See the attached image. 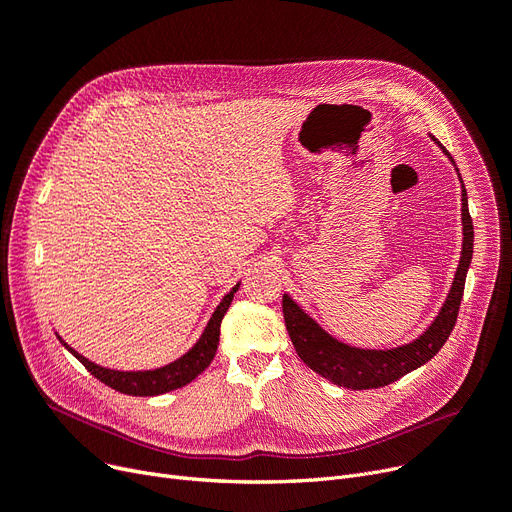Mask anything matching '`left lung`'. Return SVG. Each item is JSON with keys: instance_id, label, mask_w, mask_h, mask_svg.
I'll list each match as a JSON object with an SVG mask.
<instances>
[{"instance_id": "1", "label": "left lung", "mask_w": 512, "mask_h": 512, "mask_svg": "<svg viewBox=\"0 0 512 512\" xmlns=\"http://www.w3.org/2000/svg\"><path fill=\"white\" fill-rule=\"evenodd\" d=\"M442 152L450 158L454 164V158L444 145L437 141L433 135H429ZM456 168V164H454ZM458 173V168H456ZM458 181L460 173H458ZM462 187V252L458 269L450 287V294L446 302L442 304L440 312L433 319V323L408 344L387 348V350H369V348H356L350 344L339 342L337 337L329 335L312 316L298 304L291 300L287 294H283V316L285 327L291 337L298 356L304 360L306 367H310L314 373L329 379L331 383L348 389H373L383 387L398 381L406 373L423 367L437 352L442 350L446 339L450 337L456 316L462 300V291H465V279L473 258V221L469 214V198L465 183Z\"/></svg>"}]
</instances>
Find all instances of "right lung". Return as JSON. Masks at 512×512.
Segmentation results:
<instances>
[{
	"instance_id": "obj_1",
	"label": "right lung",
	"mask_w": 512,
	"mask_h": 512,
	"mask_svg": "<svg viewBox=\"0 0 512 512\" xmlns=\"http://www.w3.org/2000/svg\"><path fill=\"white\" fill-rule=\"evenodd\" d=\"M237 289H239V283L221 300V304L214 308L210 321L204 327L198 342L193 344L181 358L168 362V364H164V367H158V369H150V371L108 369V367H102V364L91 362L89 358L79 354L75 348H70L58 333H56V337L60 339V344L72 356H75L93 377H97L108 387L116 389V392H123L129 396H160V394L173 392V389L187 385L189 381H193L200 373H204L208 369V364L212 362L216 348H218V335H221L223 316L227 314Z\"/></svg>"
}]
</instances>
